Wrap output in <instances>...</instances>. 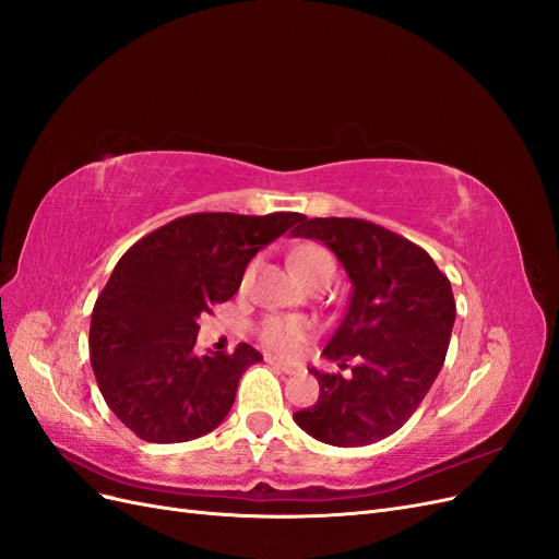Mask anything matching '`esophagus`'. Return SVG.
Segmentation results:
<instances>
[{
    "label": "esophagus",
    "instance_id": "34e87169",
    "mask_svg": "<svg viewBox=\"0 0 559 559\" xmlns=\"http://www.w3.org/2000/svg\"><path fill=\"white\" fill-rule=\"evenodd\" d=\"M265 361L273 366V368H277V370H282V373H286V376H292V373H296L298 370V366H294V364H286V361H282V359H277V357H265Z\"/></svg>",
    "mask_w": 559,
    "mask_h": 559
}]
</instances>
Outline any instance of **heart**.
Returning <instances> with one entry per match:
<instances>
[{
	"label": "heart",
	"instance_id": "obj_1",
	"mask_svg": "<svg viewBox=\"0 0 559 559\" xmlns=\"http://www.w3.org/2000/svg\"><path fill=\"white\" fill-rule=\"evenodd\" d=\"M292 267L306 284L324 277L331 280L335 275V261L331 257V251L317 242L296 247L292 251ZM249 275L251 270L245 273V282L249 280ZM308 333L310 329L306 321H300L296 317H267L259 326L261 343L280 354H286V357H294V354L300 352L302 343L308 341Z\"/></svg>",
	"mask_w": 559,
	"mask_h": 559
}]
</instances>
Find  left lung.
<instances>
[{"mask_svg":"<svg viewBox=\"0 0 559 559\" xmlns=\"http://www.w3.org/2000/svg\"><path fill=\"white\" fill-rule=\"evenodd\" d=\"M296 238L324 242L347 270L352 296L324 357L349 368L310 373L319 399L294 413L321 443L359 448L399 431L441 373L454 324L450 280L429 253L364 218L300 216Z\"/></svg>","mask_w":559,"mask_h":559,"instance_id":"obj_1","label":"left lung"}]
</instances>
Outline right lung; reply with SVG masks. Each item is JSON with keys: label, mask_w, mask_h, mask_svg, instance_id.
Wrapping results in <instances>:
<instances>
[{"label": "right lung", "mask_w": 559, "mask_h": 559, "mask_svg": "<svg viewBox=\"0 0 559 559\" xmlns=\"http://www.w3.org/2000/svg\"><path fill=\"white\" fill-rule=\"evenodd\" d=\"M302 214L198 212L134 242L97 296L91 364L111 413L148 443H183L222 425L245 370L263 357L198 354V319L242 282L257 251Z\"/></svg>", "instance_id": "add662e5"}]
</instances>
